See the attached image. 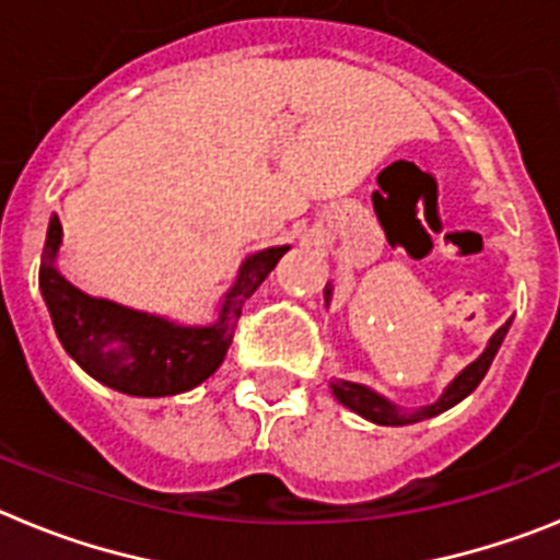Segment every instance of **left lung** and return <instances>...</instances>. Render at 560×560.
<instances>
[{"label": "left lung", "instance_id": "8db88e82", "mask_svg": "<svg viewBox=\"0 0 560 560\" xmlns=\"http://www.w3.org/2000/svg\"><path fill=\"white\" fill-rule=\"evenodd\" d=\"M330 294H334V289H330V285H325V305L330 303ZM508 330H511V319H508V323H504L502 328L491 336V341H488L485 353L479 355L477 361H471V364H468V368H465L463 373H459L457 378H454L452 384L443 389V395H440L434 404L415 409V412H407V409L395 407L393 400H387L384 395L375 393V389L364 387V384H353V381L336 378V381H330V389H334V395L339 404H345L348 409H353V412L361 415V418L373 420V423H378V427H409V423H418V420H427V418H434V415H440V412H446V409H452L454 404H459L463 398H468V395L479 387V381L485 378V373H488V368H491V361L497 359V353H499V348H502V341H504V336H508Z\"/></svg>", "mask_w": 560, "mask_h": 560}]
</instances>
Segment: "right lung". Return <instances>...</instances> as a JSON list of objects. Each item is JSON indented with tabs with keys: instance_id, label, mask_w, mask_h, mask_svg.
Wrapping results in <instances>:
<instances>
[{
	"instance_id": "obj_1",
	"label": "right lung",
	"mask_w": 560,
	"mask_h": 560,
	"mask_svg": "<svg viewBox=\"0 0 560 560\" xmlns=\"http://www.w3.org/2000/svg\"><path fill=\"white\" fill-rule=\"evenodd\" d=\"M61 235V221L52 215L38 269V289L52 328L63 350L92 378L137 398L179 395L210 378L230 350L244 303L289 252V246H271L246 257L224 294L219 319L201 328L83 294L56 266Z\"/></svg>"
}]
</instances>
